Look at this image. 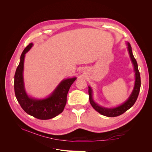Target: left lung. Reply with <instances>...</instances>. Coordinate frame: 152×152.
Segmentation results:
<instances>
[{"label":"left lung","instance_id":"8db88e82","mask_svg":"<svg viewBox=\"0 0 152 152\" xmlns=\"http://www.w3.org/2000/svg\"><path fill=\"white\" fill-rule=\"evenodd\" d=\"M126 44H127L129 54L132 65L134 66V71L135 73V82H134V88H133L132 93L129 96V97L128 98V99L126 101V102L121 105L117 106V107H113V108H106V107H102V106H100L97 103H96L94 102L93 97V89H92V88L90 86H88L89 102L91 106L93 107V108L95 110H96L98 112H99L100 114L103 115L104 116L113 117L121 115L126 112L127 110L131 108L132 106L134 105L140 93V87H141V79H140V72L138 70V67H137V63L136 59L134 58V56H133V54L132 52V48L130 44L127 42H126Z\"/></svg>","mask_w":152,"mask_h":152}]
</instances>
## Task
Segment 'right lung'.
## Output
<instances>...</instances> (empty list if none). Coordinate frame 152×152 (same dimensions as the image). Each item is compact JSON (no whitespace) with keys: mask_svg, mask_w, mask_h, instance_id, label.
Returning <instances> with one entry per match:
<instances>
[{"mask_svg":"<svg viewBox=\"0 0 152 152\" xmlns=\"http://www.w3.org/2000/svg\"><path fill=\"white\" fill-rule=\"evenodd\" d=\"M33 45V43H30L27 45L21 55L19 65L15 75V95L18 103L26 113L40 120H48L56 117L63 111L66 103L68 92L77 78L63 79L53 93L45 98L36 99L29 96L25 91L24 84V60L26 53L29 51Z\"/></svg>","mask_w":152,"mask_h":152,"instance_id":"1","label":"right lung"}]
</instances>
